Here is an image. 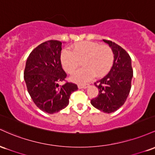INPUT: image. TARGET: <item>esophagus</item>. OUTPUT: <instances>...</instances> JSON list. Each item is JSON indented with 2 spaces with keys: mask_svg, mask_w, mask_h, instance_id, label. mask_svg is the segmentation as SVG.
<instances>
[{
  "mask_svg": "<svg viewBox=\"0 0 155 155\" xmlns=\"http://www.w3.org/2000/svg\"><path fill=\"white\" fill-rule=\"evenodd\" d=\"M88 86V85H86V84H79L78 86V88H86Z\"/></svg>",
  "mask_w": 155,
  "mask_h": 155,
  "instance_id": "obj_1",
  "label": "esophagus"
}]
</instances>
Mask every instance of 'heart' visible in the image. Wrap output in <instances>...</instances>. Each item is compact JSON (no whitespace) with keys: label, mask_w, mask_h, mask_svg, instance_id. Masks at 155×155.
I'll return each instance as SVG.
<instances>
[{"label":"heart","mask_w":155,"mask_h":155,"mask_svg":"<svg viewBox=\"0 0 155 155\" xmlns=\"http://www.w3.org/2000/svg\"><path fill=\"white\" fill-rule=\"evenodd\" d=\"M114 52L108 45H100L94 41L78 42L72 47V51L64 49L61 53V62L67 73H73L83 67L71 77L74 82L85 83L96 74L97 77L105 75L114 64Z\"/></svg>","instance_id":"heart-1"}]
</instances>
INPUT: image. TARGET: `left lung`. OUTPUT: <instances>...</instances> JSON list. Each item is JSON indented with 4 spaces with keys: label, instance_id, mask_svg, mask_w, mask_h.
<instances>
[{
    "label": "left lung",
    "instance_id": "obj_1",
    "mask_svg": "<svg viewBox=\"0 0 155 155\" xmlns=\"http://www.w3.org/2000/svg\"><path fill=\"white\" fill-rule=\"evenodd\" d=\"M103 41L114 52V64L108 74L94 83L99 94L91 103L98 110L110 114L124 104L131 88L133 70L131 58L126 50L110 40Z\"/></svg>",
    "mask_w": 155,
    "mask_h": 155
}]
</instances>
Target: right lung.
Returning <instances> with one entry per match:
<instances>
[{
  "mask_svg": "<svg viewBox=\"0 0 155 155\" xmlns=\"http://www.w3.org/2000/svg\"><path fill=\"white\" fill-rule=\"evenodd\" d=\"M61 41L49 40L32 50L26 61L24 80L34 104L44 112L52 114L65 108L78 86L65 81L67 74L61 62Z\"/></svg>",
  "mask_w": 155,
  "mask_h": 155,
  "instance_id": "obj_1",
  "label": "right lung"
}]
</instances>
